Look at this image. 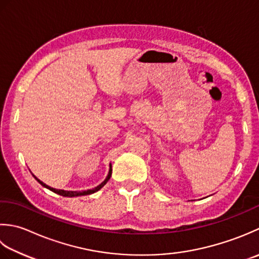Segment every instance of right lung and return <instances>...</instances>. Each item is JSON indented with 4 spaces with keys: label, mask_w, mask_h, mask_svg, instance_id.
Segmentation results:
<instances>
[{
    "label": "right lung",
    "mask_w": 259,
    "mask_h": 259,
    "mask_svg": "<svg viewBox=\"0 0 259 259\" xmlns=\"http://www.w3.org/2000/svg\"><path fill=\"white\" fill-rule=\"evenodd\" d=\"M110 177H112V167L109 168V173H108V176H107V178L105 179V181L104 182H102L99 184L98 187H96V188H94L93 190H86V191H65V190H58V189H54V188H51V187H49V186H47V184H45L44 182L42 181H40L38 178H35V180L38 181L41 186H44L45 188H47V189H49V190H51V191H54L55 193H58V194H60V196H63V197H78V196H87V194H92V193H94V192H96V191H98V190H100L102 189L105 184H106L107 182H108V180L110 179Z\"/></svg>",
    "instance_id": "right-lung-1"
}]
</instances>
